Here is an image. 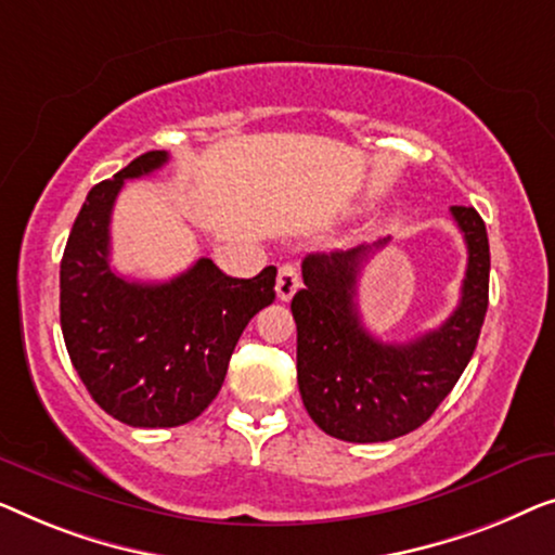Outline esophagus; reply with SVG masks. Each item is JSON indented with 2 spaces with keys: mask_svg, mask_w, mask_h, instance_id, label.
I'll return each instance as SVG.
<instances>
[{
  "mask_svg": "<svg viewBox=\"0 0 555 555\" xmlns=\"http://www.w3.org/2000/svg\"><path fill=\"white\" fill-rule=\"evenodd\" d=\"M301 286V279H299V271H296L294 263H284V267L279 269V276H276V294L281 301H288L292 296L296 294V288Z\"/></svg>",
  "mask_w": 555,
  "mask_h": 555,
  "instance_id": "esophagus-1",
  "label": "esophagus"
}]
</instances>
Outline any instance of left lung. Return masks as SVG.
<instances>
[{"label":"left lung","instance_id":"left-lung-1","mask_svg":"<svg viewBox=\"0 0 555 555\" xmlns=\"http://www.w3.org/2000/svg\"><path fill=\"white\" fill-rule=\"evenodd\" d=\"M450 214L467 246L460 304L437 330L404 345L372 337L357 309L362 263L389 238L304 259V288L292 299L296 379L304 408L326 435L385 442L417 430L465 372L488 311L490 246L478 210L452 206Z\"/></svg>","mask_w":555,"mask_h":555}]
</instances>
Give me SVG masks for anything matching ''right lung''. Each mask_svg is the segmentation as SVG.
<instances>
[{"label": "right lung", "mask_w": 555, "mask_h": 555, "mask_svg": "<svg viewBox=\"0 0 555 555\" xmlns=\"http://www.w3.org/2000/svg\"><path fill=\"white\" fill-rule=\"evenodd\" d=\"M166 151L138 155L88 193L60 263L67 354L100 408L130 427H178L216 400L236 341L274 301L276 267L225 276L198 259L181 276L140 284L111 267V214L128 178L151 176Z\"/></svg>", "instance_id": "1"}]
</instances>
